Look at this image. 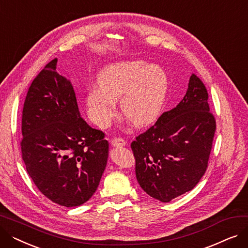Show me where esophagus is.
Here are the masks:
<instances>
[{"label":"esophagus","instance_id":"1","mask_svg":"<svg viewBox=\"0 0 248 248\" xmlns=\"http://www.w3.org/2000/svg\"><path fill=\"white\" fill-rule=\"evenodd\" d=\"M125 144H126L125 140L122 138H115L111 140V145L113 147H124L125 146Z\"/></svg>","mask_w":248,"mask_h":248}]
</instances>
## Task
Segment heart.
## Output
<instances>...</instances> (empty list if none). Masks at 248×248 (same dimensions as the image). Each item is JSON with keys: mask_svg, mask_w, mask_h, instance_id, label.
<instances>
[{"mask_svg": "<svg viewBox=\"0 0 248 248\" xmlns=\"http://www.w3.org/2000/svg\"><path fill=\"white\" fill-rule=\"evenodd\" d=\"M97 82L99 86H93L86 95L88 114L97 125L111 122L119 99L124 116L133 125L144 127L157 121L168 91V77L160 66L141 60L109 64Z\"/></svg>", "mask_w": 248, "mask_h": 248, "instance_id": "heart-1", "label": "heart"}]
</instances>
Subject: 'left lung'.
Instances as JSON below:
<instances>
[{
	"instance_id": "obj_1",
	"label": "left lung",
	"mask_w": 248,
	"mask_h": 248,
	"mask_svg": "<svg viewBox=\"0 0 248 248\" xmlns=\"http://www.w3.org/2000/svg\"><path fill=\"white\" fill-rule=\"evenodd\" d=\"M208 97L193 73L178 106L132 142L137 180L151 197L170 202L191 191L205 174L216 131Z\"/></svg>"
}]
</instances>
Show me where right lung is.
Returning a JSON list of instances; mask_svg holds the SVG:
<instances>
[{"label":"right lung","mask_w":248,"mask_h":248,"mask_svg":"<svg viewBox=\"0 0 248 248\" xmlns=\"http://www.w3.org/2000/svg\"><path fill=\"white\" fill-rule=\"evenodd\" d=\"M51 60L32 81L22 111V159L52 202L79 206L96 191L108 157L104 133L80 116L72 84Z\"/></svg>","instance_id":"right-lung-1"}]
</instances>
